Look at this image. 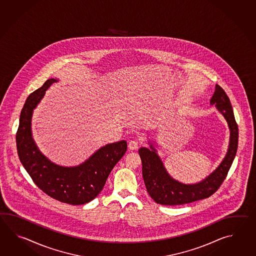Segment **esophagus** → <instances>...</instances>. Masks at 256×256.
<instances>
[{"mask_svg":"<svg viewBox=\"0 0 256 256\" xmlns=\"http://www.w3.org/2000/svg\"><path fill=\"white\" fill-rule=\"evenodd\" d=\"M138 146H139V144H138V142L136 141V140H132V141L129 142L128 148H129L130 150H132V151L137 150V149H138Z\"/></svg>","mask_w":256,"mask_h":256,"instance_id":"obj_1","label":"esophagus"}]
</instances>
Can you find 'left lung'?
<instances>
[{
	"instance_id": "1",
	"label": "left lung",
	"mask_w": 256,
	"mask_h": 256,
	"mask_svg": "<svg viewBox=\"0 0 256 256\" xmlns=\"http://www.w3.org/2000/svg\"><path fill=\"white\" fill-rule=\"evenodd\" d=\"M210 104L217 107L218 110L228 122L230 142L228 152L222 162L202 182L186 185L171 178L152 144H150V149L146 147L139 149L142 178L147 192L158 204L176 206L207 198L220 188L226 178L237 152L239 130L230 98L222 88L218 84L210 98Z\"/></svg>"
}]
</instances>
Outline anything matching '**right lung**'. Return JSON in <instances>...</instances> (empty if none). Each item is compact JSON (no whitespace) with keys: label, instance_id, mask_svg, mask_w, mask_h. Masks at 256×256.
<instances>
[{"label":"right lung","instance_id":"add662e5","mask_svg":"<svg viewBox=\"0 0 256 256\" xmlns=\"http://www.w3.org/2000/svg\"><path fill=\"white\" fill-rule=\"evenodd\" d=\"M58 80L50 78L29 95L22 107L16 132L18 156L34 183L46 195L60 202L82 205L92 202L102 190L115 164L127 150L124 140L106 144L84 163L66 168L52 163L39 151L31 132L34 109L46 90Z\"/></svg>","mask_w":256,"mask_h":256}]
</instances>
